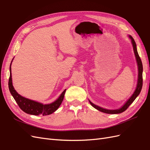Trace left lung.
I'll list each match as a JSON object with an SVG mask.
<instances>
[{
    "label": "left lung",
    "mask_w": 150,
    "mask_h": 150,
    "mask_svg": "<svg viewBox=\"0 0 150 150\" xmlns=\"http://www.w3.org/2000/svg\"><path fill=\"white\" fill-rule=\"evenodd\" d=\"M129 38L131 40V42H132L133 46V50H134V52L135 54V57L136 59H137V64L138 66V84L137 88H136L135 91L133 94L132 96H131V98L128 99L127 102L124 104V106H122L120 109H118V110H106V109L102 108L99 106H98L96 105H95L93 103H92L91 101H89L90 104L94 108H96V110L100 111L101 112L108 113V114H119V113L124 112L126 111L128 108L131 105V103H132L134 99L137 98V97L141 91H142V86H143V64H142V60L139 56V54L138 53L137 49V45H136V42L134 41V39L131 37V35H129Z\"/></svg>",
    "instance_id": "obj_1"
}]
</instances>
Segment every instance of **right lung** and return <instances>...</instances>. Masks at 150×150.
<instances>
[{
	"instance_id": "add662e5",
	"label": "right lung",
	"mask_w": 150,
	"mask_h": 150,
	"mask_svg": "<svg viewBox=\"0 0 150 150\" xmlns=\"http://www.w3.org/2000/svg\"><path fill=\"white\" fill-rule=\"evenodd\" d=\"M11 66V64L10 65V77L9 79H8V88H9L10 92L17 103L18 106H19L22 111L29 115L35 116L41 115L42 116H46L52 114V112L57 110L58 108L61 104L63 99H64L66 89L62 92L59 98L56 101L49 104H43L42 103L22 97L16 92V91L12 86Z\"/></svg>"
}]
</instances>
